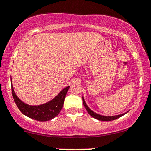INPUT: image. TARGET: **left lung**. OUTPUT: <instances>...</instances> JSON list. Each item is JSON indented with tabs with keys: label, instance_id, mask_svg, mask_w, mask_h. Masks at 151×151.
I'll list each match as a JSON object with an SVG mask.
<instances>
[{
	"label": "left lung",
	"instance_id": "obj_1",
	"mask_svg": "<svg viewBox=\"0 0 151 151\" xmlns=\"http://www.w3.org/2000/svg\"><path fill=\"white\" fill-rule=\"evenodd\" d=\"M82 100H83V104H84V107H85V109H86V111H87V112L89 113V114L91 116L94 118V119H98V120L99 121H113V120H115V119H118V118L122 116L123 115H124L125 114H121V115H118V116H101V115H99V114H97L96 113H94V112L92 111L90 109L89 107H88V106L86 104L85 101H84V98L82 97Z\"/></svg>",
	"mask_w": 151,
	"mask_h": 151
}]
</instances>
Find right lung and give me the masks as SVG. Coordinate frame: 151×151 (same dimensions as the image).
I'll list each match as a JSON object with an SVG mask.
<instances>
[{
	"mask_svg": "<svg viewBox=\"0 0 151 151\" xmlns=\"http://www.w3.org/2000/svg\"><path fill=\"white\" fill-rule=\"evenodd\" d=\"M70 86L62 89L58 96L52 101L44 104L39 106H30L22 102L20 99L18 98L13 90V86L11 85L12 94L13 99L15 102L19 110L26 116L39 121H46L51 120L52 119L60 114V111L63 106L64 101L67 92Z\"/></svg>",
	"mask_w": 151,
	"mask_h": 151,
	"instance_id": "right-lung-1",
	"label": "right lung"
}]
</instances>
